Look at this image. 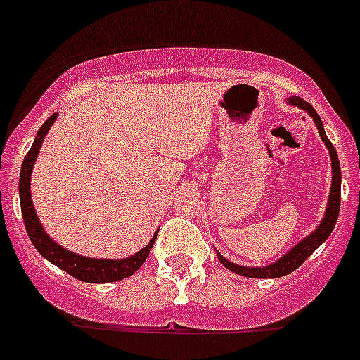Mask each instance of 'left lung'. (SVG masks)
<instances>
[{
    "label": "left lung",
    "mask_w": 360,
    "mask_h": 360,
    "mask_svg": "<svg viewBox=\"0 0 360 360\" xmlns=\"http://www.w3.org/2000/svg\"><path fill=\"white\" fill-rule=\"evenodd\" d=\"M288 102L291 105H297L300 110L307 111L311 115V119L315 120V126L319 129L320 139L324 141L326 148L329 150V157H331V168H333V177H331V192H329V199H328V207H326V214H324V219L320 221V225L316 226L315 231L311 232L309 236L304 238V240L298 243V245L292 247L289 250L288 255H283L282 258L274 262L271 265H265V267H243V265H238V264H232L229 262L226 258H223L219 252H217V258L225 265L229 271L232 273L241 274V276H247V278H280V276H285V274L292 273V271H297L307 258H309L316 249H319L328 236L331 234L333 231L335 223L339 219V210H340V162H339V155H337V150L333 148L331 141L328 139L324 131V126H322V120H320L319 113L313 110V105L307 104L304 98L300 96H291L288 98Z\"/></svg>",
    "instance_id": "obj_1"
}]
</instances>
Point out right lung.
Masks as SVG:
<instances>
[{
    "label": "right lung",
    "mask_w": 360,
    "mask_h": 360,
    "mask_svg": "<svg viewBox=\"0 0 360 360\" xmlns=\"http://www.w3.org/2000/svg\"><path fill=\"white\" fill-rule=\"evenodd\" d=\"M56 115L58 113L51 115L49 119L44 122V126L38 129L34 143H32L31 150H29V153H27L25 159H23V165H21L20 203H21V216H23V221H25L27 234H29V238H31L32 245L36 247V250H38L45 259H49L51 264L63 269L65 273L75 276L77 280H82V282H89V283L119 282V280H122V278L131 276V274H134L135 271L144 264V259L148 258L150 250H152L157 234L153 236V240L144 247V249L135 252L134 256H128V258H124V259L86 258V256L75 255V252H71V250L63 249V247L58 245L56 241L51 240L49 234L44 231V226H41L38 216H36L34 205H32V199H31L32 166H34L36 157H38V152H40V146L41 143H44L45 135H47V131H49V128L53 126L54 120H56Z\"/></svg>",
    "instance_id": "1"
}]
</instances>
